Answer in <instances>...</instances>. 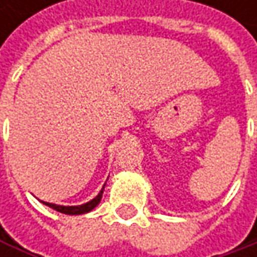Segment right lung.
<instances>
[{
    "instance_id": "1",
    "label": "right lung",
    "mask_w": 257,
    "mask_h": 257,
    "mask_svg": "<svg viewBox=\"0 0 257 257\" xmlns=\"http://www.w3.org/2000/svg\"><path fill=\"white\" fill-rule=\"evenodd\" d=\"M102 192H104V189L92 201H89V202H86L83 205H76V207H64V205H56V204H49V202H43V204H46L47 207H50V208H53V210H56L59 213H64V214H84V213H89L90 210H93L99 204V201L102 198Z\"/></svg>"
}]
</instances>
